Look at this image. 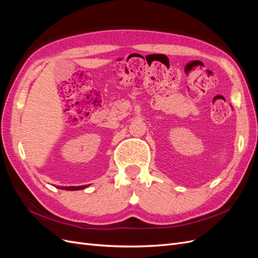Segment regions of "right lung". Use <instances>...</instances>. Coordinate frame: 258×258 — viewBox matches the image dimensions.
Segmentation results:
<instances>
[{"label": "right lung", "instance_id": "1", "mask_svg": "<svg viewBox=\"0 0 258 258\" xmlns=\"http://www.w3.org/2000/svg\"><path fill=\"white\" fill-rule=\"evenodd\" d=\"M89 185H83V186H57V188L60 189H64V190H80L84 189L86 187H88Z\"/></svg>", "mask_w": 258, "mask_h": 258}]
</instances>
